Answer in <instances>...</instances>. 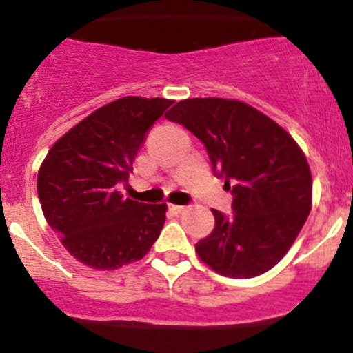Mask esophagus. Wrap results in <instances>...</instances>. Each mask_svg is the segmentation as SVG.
I'll return each instance as SVG.
<instances>
[{
	"label": "esophagus",
	"mask_w": 353,
	"mask_h": 353,
	"mask_svg": "<svg viewBox=\"0 0 353 353\" xmlns=\"http://www.w3.org/2000/svg\"><path fill=\"white\" fill-rule=\"evenodd\" d=\"M169 210L172 213H181L184 210V206H181V205H169Z\"/></svg>",
	"instance_id": "esophagus-1"
}]
</instances>
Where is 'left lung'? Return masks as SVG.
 <instances>
[{"mask_svg":"<svg viewBox=\"0 0 353 353\" xmlns=\"http://www.w3.org/2000/svg\"><path fill=\"white\" fill-rule=\"evenodd\" d=\"M165 117L205 145L213 174L232 193V215L212 210L215 227L196 244L199 258L230 279H252L285 256L311 212L307 160L294 138L251 105L186 99Z\"/></svg>","mask_w":353,"mask_h":353,"instance_id":"1","label":"left lung"}]
</instances>
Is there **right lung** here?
I'll use <instances>...</instances> for the list:
<instances>
[{"instance_id": "right-lung-1", "label": "right lung", "mask_w": 353, "mask_h": 353, "mask_svg": "<svg viewBox=\"0 0 353 353\" xmlns=\"http://www.w3.org/2000/svg\"><path fill=\"white\" fill-rule=\"evenodd\" d=\"M172 101L123 97L71 128L46 155L37 193L49 227L71 256L97 270L143 258L165 222V203L124 198L145 134Z\"/></svg>"}]
</instances>
